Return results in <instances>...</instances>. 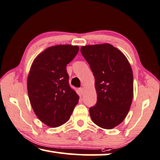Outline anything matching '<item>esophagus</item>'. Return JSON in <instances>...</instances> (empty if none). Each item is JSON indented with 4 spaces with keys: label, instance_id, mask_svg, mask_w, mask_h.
I'll return each instance as SVG.
<instances>
[{
    "label": "esophagus",
    "instance_id": "34e87169",
    "mask_svg": "<svg viewBox=\"0 0 160 160\" xmlns=\"http://www.w3.org/2000/svg\"><path fill=\"white\" fill-rule=\"evenodd\" d=\"M78 91H79V92H80L81 94H82V95L84 94V88H83V87L79 88V89H78Z\"/></svg>",
    "mask_w": 160,
    "mask_h": 160
}]
</instances>
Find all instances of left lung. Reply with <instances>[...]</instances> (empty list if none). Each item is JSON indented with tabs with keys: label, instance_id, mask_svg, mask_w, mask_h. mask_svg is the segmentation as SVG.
I'll use <instances>...</instances> for the list:
<instances>
[{
	"label": "left lung",
	"instance_id": "obj_1",
	"mask_svg": "<svg viewBox=\"0 0 160 160\" xmlns=\"http://www.w3.org/2000/svg\"><path fill=\"white\" fill-rule=\"evenodd\" d=\"M81 52L95 77L97 103L89 110L92 121L112 129L124 121L132 103L131 64L124 53L110 43L82 46Z\"/></svg>",
	"mask_w": 160,
	"mask_h": 160
}]
</instances>
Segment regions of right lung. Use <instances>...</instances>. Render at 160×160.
I'll use <instances>...</instances> for the list:
<instances>
[{"mask_svg":"<svg viewBox=\"0 0 160 160\" xmlns=\"http://www.w3.org/2000/svg\"><path fill=\"white\" fill-rule=\"evenodd\" d=\"M79 48L57 45L47 48L36 56L27 77V91L32 108L41 122L58 127L70 118L79 99L70 88L66 66Z\"/></svg>","mask_w":160,"mask_h":160,"instance_id":"right-lung-1","label":"right lung"}]
</instances>
